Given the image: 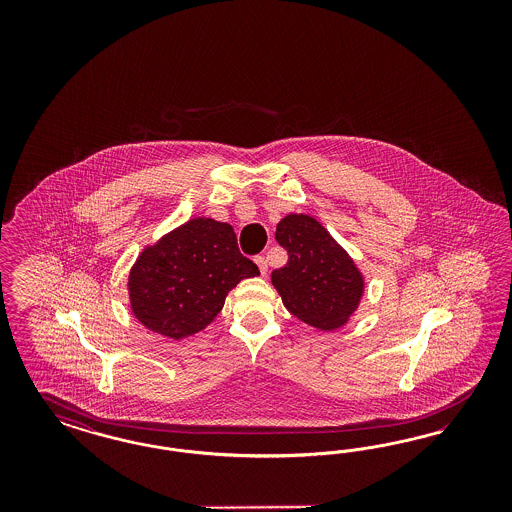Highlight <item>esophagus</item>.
Returning <instances> with one entry per match:
<instances>
[{"label": "esophagus", "mask_w": 512, "mask_h": 512, "mask_svg": "<svg viewBox=\"0 0 512 512\" xmlns=\"http://www.w3.org/2000/svg\"><path fill=\"white\" fill-rule=\"evenodd\" d=\"M255 263H257V266H259L261 274H263V276H266V272H268V263H266V259H264L263 255L255 257Z\"/></svg>", "instance_id": "esophagus-1"}]
</instances>
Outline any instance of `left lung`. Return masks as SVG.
Wrapping results in <instances>:
<instances>
[{
  "label": "left lung",
  "instance_id": "left-lung-1",
  "mask_svg": "<svg viewBox=\"0 0 512 512\" xmlns=\"http://www.w3.org/2000/svg\"><path fill=\"white\" fill-rule=\"evenodd\" d=\"M289 261L272 272L287 310L321 330L340 328L357 310L364 281L353 259L313 217L291 214L276 229Z\"/></svg>",
  "mask_w": 512,
  "mask_h": 512
}]
</instances>
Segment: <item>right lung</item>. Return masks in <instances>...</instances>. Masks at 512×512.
<instances>
[{
  "instance_id": "add662e5",
  "label": "right lung",
  "mask_w": 512,
  "mask_h": 512,
  "mask_svg": "<svg viewBox=\"0 0 512 512\" xmlns=\"http://www.w3.org/2000/svg\"><path fill=\"white\" fill-rule=\"evenodd\" d=\"M259 268L227 223L197 217L142 251L129 274L131 308L150 330L182 340L214 321L225 296Z\"/></svg>"
}]
</instances>
